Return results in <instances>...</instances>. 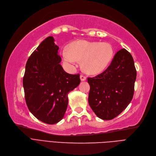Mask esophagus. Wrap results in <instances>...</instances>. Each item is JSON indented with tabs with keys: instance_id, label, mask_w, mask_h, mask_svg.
Here are the masks:
<instances>
[{
	"instance_id": "obj_1",
	"label": "esophagus",
	"mask_w": 156,
	"mask_h": 156,
	"mask_svg": "<svg viewBox=\"0 0 156 156\" xmlns=\"http://www.w3.org/2000/svg\"><path fill=\"white\" fill-rule=\"evenodd\" d=\"M80 80H81V81H85V80H86V76L81 74L80 75Z\"/></svg>"
}]
</instances>
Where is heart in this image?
I'll return each instance as SVG.
<instances>
[{
	"label": "heart",
	"mask_w": 156,
	"mask_h": 156,
	"mask_svg": "<svg viewBox=\"0 0 156 156\" xmlns=\"http://www.w3.org/2000/svg\"><path fill=\"white\" fill-rule=\"evenodd\" d=\"M62 56L65 62L71 65L82 60V67L85 73L97 74L103 72L111 62L113 49L106 42L79 40L70 44L68 49L63 50Z\"/></svg>",
	"instance_id": "obj_1"
}]
</instances>
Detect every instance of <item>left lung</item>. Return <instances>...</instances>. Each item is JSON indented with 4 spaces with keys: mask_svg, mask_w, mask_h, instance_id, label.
I'll return each instance as SVG.
<instances>
[{
    "mask_svg": "<svg viewBox=\"0 0 156 156\" xmlns=\"http://www.w3.org/2000/svg\"><path fill=\"white\" fill-rule=\"evenodd\" d=\"M136 76L132 55L122 48L105 71L88 78L89 104L98 118L112 120L126 108L133 96Z\"/></svg>",
    "mask_w": 156,
    "mask_h": 156,
    "instance_id": "1",
    "label": "left lung"
}]
</instances>
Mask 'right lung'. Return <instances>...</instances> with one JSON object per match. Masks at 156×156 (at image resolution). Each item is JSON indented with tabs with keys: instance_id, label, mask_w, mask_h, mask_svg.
I'll return each mask as SVG.
<instances>
[{
	"instance_id": "right-lung-1",
	"label": "right lung",
	"mask_w": 156,
	"mask_h": 156,
	"mask_svg": "<svg viewBox=\"0 0 156 156\" xmlns=\"http://www.w3.org/2000/svg\"><path fill=\"white\" fill-rule=\"evenodd\" d=\"M59 47L49 36L29 57L23 77L24 97L34 117L48 124L61 120L68 105V94L78 86L80 74L65 72L59 63Z\"/></svg>"
}]
</instances>
